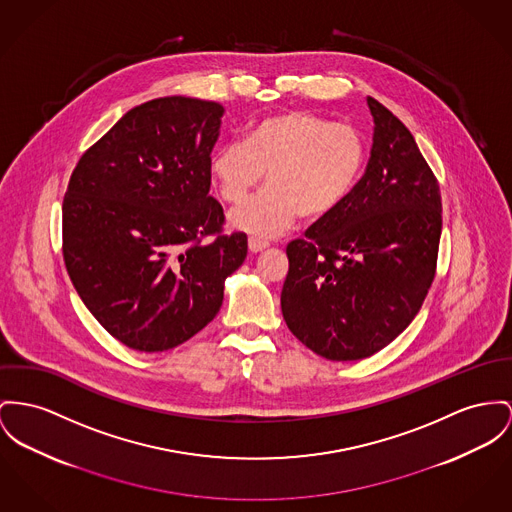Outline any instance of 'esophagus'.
<instances>
[{"instance_id":"1","label":"esophagus","mask_w":512,"mask_h":512,"mask_svg":"<svg viewBox=\"0 0 512 512\" xmlns=\"http://www.w3.org/2000/svg\"><path fill=\"white\" fill-rule=\"evenodd\" d=\"M266 248H268V242H266V240L248 239V250H250L252 254H258V252H262V250H266Z\"/></svg>"}]
</instances>
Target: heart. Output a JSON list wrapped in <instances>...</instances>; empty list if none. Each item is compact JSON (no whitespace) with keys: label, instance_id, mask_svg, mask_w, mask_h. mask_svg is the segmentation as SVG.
Listing matches in <instances>:
<instances>
[{"label":"heart","instance_id":"heart-1","mask_svg":"<svg viewBox=\"0 0 512 512\" xmlns=\"http://www.w3.org/2000/svg\"><path fill=\"white\" fill-rule=\"evenodd\" d=\"M365 165L357 128L307 110H285L252 124L242 143H227L209 159L217 194L242 204L262 182L266 190L229 215L231 227L273 239L305 221H322L353 194Z\"/></svg>","mask_w":512,"mask_h":512}]
</instances>
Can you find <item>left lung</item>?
Wrapping results in <instances>:
<instances>
[{
	"instance_id": "1",
	"label": "left lung",
	"mask_w": 512,
	"mask_h": 512,
	"mask_svg": "<svg viewBox=\"0 0 512 512\" xmlns=\"http://www.w3.org/2000/svg\"><path fill=\"white\" fill-rule=\"evenodd\" d=\"M367 171L349 200L287 246L281 312L293 336L330 361L396 340L433 283L441 190L408 128L373 97Z\"/></svg>"
}]
</instances>
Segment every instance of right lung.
<instances>
[{
    "instance_id": "1",
    "label": "right lung",
    "mask_w": 512,
    "mask_h": 512,
    "mask_svg": "<svg viewBox=\"0 0 512 512\" xmlns=\"http://www.w3.org/2000/svg\"><path fill=\"white\" fill-rule=\"evenodd\" d=\"M225 108L163 97L126 112L79 159L62 207L71 283L104 330L155 353L198 334L246 258L221 235L209 155ZM215 234L211 243L201 240Z\"/></svg>"
}]
</instances>
